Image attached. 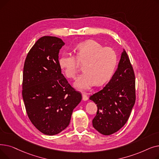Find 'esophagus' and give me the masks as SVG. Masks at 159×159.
<instances>
[{
    "label": "esophagus",
    "instance_id": "34e87169",
    "mask_svg": "<svg viewBox=\"0 0 159 159\" xmlns=\"http://www.w3.org/2000/svg\"><path fill=\"white\" fill-rule=\"evenodd\" d=\"M88 99V97L87 95V93L85 92H82V100L83 101H87Z\"/></svg>",
    "mask_w": 159,
    "mask_h": 159
}]
</instances>
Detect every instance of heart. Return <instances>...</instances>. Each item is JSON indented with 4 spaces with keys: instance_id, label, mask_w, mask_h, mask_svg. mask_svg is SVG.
<instances>
[{
    "instance_id": "obj_1",
    "label": "heart",
    "mask_w": 159,
    "mask_h": 159,
    "mask_svg": "<svg viewBox=\"0 0 159 159\" xmlns=\"http://www.w3.org/2000/svg\"><path fill=\"white\" fill-rule=\"evenodd\" d=\"M76 51L77 57L70 53H64L58 59L60 68L69 79L76 77L79 62L85 63L84 73L75 81V87L86 89L95 83L97 86L102 85L111 78L118 61L114 49L104 48L98 42L89 40L79 44Z\"/></svg>"
}]
</instances>
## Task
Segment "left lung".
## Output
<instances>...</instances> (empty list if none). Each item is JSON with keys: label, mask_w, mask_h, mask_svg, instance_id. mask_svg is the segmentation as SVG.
I'll use <instances>...</instances> for the list:
<instances>
[{"label": "left lung", "mask_w": 159, "mask_h": 159, "mask_svg": "<svg viewBox=\"0 0 159 159\" xmlns=\"http://www.w3.org/2000/svg\"><path fill=\"white\" fill-rule=\"evenodd\" d=\"M97 106L93 128L104 135L119 131L128 120L135 104V77L126 52L122 53L118 68L109 82L90 96Z\"/></svg>", "instance_id": "left-lung-1"}]
</instances>
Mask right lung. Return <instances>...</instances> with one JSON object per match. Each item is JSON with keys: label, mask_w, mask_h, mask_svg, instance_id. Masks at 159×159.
<instances>
[{"label": "right lung", "mask_w": 159, "mask_h": 159, "mask_svg": "<svg viewBox=\"0 0 159 159\" xmlns=\"http://www.w3.org/2000/svg\"><path fill=\"white\" fill-rule=\"evenodd\" d=\"M52 36L40 38L24 62L22 97L34 126L48 135L58 134L68 126L74 108L82 95L61 73L58 53L64 45Z\"/></svg>", "instance_id": "obj_1"}]
</instances>
